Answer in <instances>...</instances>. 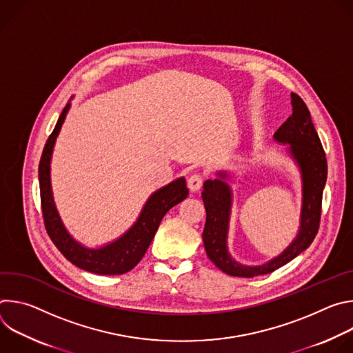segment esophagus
I'll return each instance as SVG.
<instances>
[{
	"label": "esophagus",
	"mask_w": 353,
	"mask_h": 353,
	"mask_svg": "<svg viewBox=\"0 0 353 353\" xmlns=\"http://www.w3.org/2000/svg\"><path fill=\"white\" fill-rule=\"evenodd\" d=\"M203 183H204V179H203V176L198 174V173L190 176V177H188V181H187L188 188H190L192 192L199 191V188L203 187Z\"/></svg>",
	"instance_id": "34e87169"
}]
</instances>
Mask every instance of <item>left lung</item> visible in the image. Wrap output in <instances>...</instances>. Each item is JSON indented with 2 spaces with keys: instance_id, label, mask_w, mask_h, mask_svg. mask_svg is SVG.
Masks as SVG:
<instances>
[{
  "instance_id": "1",
  "label": "left lung",
  "mask_w": 353,
  "mask_h": 353,
  "mask_svg": "<svg viewBox=\"0 0 353 353\" xmlns=\"http://www.w3.org/2000/svg\"><path fill=\"white\" fill-rule=\"evenodd\" d=\"M292 97V116L278 128L274 139L289 145L286 152L294 161L301 177L300 225L296 237L282 253L261 265H245L236 261L228 248V234L233 205L230 176L218 172V177L204 183L203 201L207 211L203 240L208 259L225 274L240 278H253L274 272L292 261L314 240L321 216L323 190L327 180V159L310 112L296 93Z\"/></svg>"
}]
</instances>
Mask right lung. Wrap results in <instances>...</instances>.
<instances>
[{
    "label": "right lung",
    "instance_id": "obj_1",
    "mask_svg": "<svg viewBox=\"0 0 353 353\" xmlns=\"http://www.w3.org/2000/svg\"><path fill=\"white\" fill-rule=\"evenodd\" d=\"M70 108L71 102L64 108L52 135L48 137L39 163L40 199L46 230L63 256L78 268L99 275H121L131 271L142 260L166 212L187 198L185 179L179 177L150 194L134 225L116 240L96 248L83 245L64 226L54 203L50 180L54 143Z\"/></svg>",
    "mask_w": 353,
    "mask_h": 353
}]
</instances>
